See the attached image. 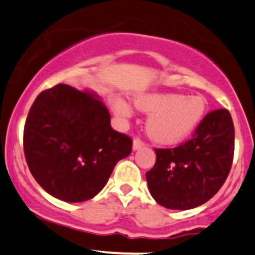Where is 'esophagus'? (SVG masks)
Instances as JSON below:
<instances>
[{
    "instance_id": "esophagus-1",
    "label": "esophagus",
    "mask_w": 255,
    "mask_h": 255,
    "mask_svg": "<svg viewBox=\"0 0 255 255\" xmlns=\"http://www.w3.org/2000/svg\"><path fill=\"white\" fill-rule=\"evenodd\" d=\"M141 146H144V141L139 138H134V140H133V150L140 149Z\"/></svg>"
}]
</instances>
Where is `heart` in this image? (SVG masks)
I'll use <instances>...</instances> for the list:
<instances>
[{
  "label": "heart",
  "instance_id": "obj_1",
  "mask_svg": "<svg viewBox=\"0 0 255 255\" xmlns=\"http://www.w3.org/2000/svg\"><path fill=\"white\" fill-rule=\"evenodd\" d=\"M115 114L122 120H129L133 110L125 99L111 101ZM135 105L145 114L146 132L160 144H175L195 129L205 114V103L199 96L184 98L179 94H145L135 99Z\"/></svg>",
  "mask_w": 255,
  "mask_h": 255
}]
</instances>
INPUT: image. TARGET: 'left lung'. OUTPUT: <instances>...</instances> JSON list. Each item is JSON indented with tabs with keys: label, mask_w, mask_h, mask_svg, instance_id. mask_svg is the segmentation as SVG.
Here are the masks:
<instances>
[{
	"label": "left lung",
	"mask_w": 255,
	"mask_h": 255,
	"mask_svg": "<svg viewBox=\"0 0 255 255\" xmlns=\"http://www.w3.org/2000/svg\"><path fill=\"white\" fill-rule=\"evenodd\" d=\"M155 152L156 162L145 173L152 198L176 210L204 204L225 183L234 161L235 127L229 110L209 112L189 140Z\"/></svg>",
	"instance_id": "1"
}]
</instances>
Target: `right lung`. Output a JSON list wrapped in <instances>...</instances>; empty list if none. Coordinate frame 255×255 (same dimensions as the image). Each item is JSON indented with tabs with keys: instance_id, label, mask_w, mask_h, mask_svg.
<instances>
[{
	"instance_id": "right-lung-1",
	"label": "right lung",
	"mask_w": 255,
	"mask_h": 255,
	"mask_svg": "<svg viewBox=\"0 0 255 255\" xmlns=\"http://www.w3.org/2000/svg\"><path fill=\"white\" fill-rule=\"evenodd\" d=\"M110 119L98 96L69 85L37 95L23 146L31 175L49 194L79 203L105 187L116 163L132 152V138L112 129Z\"/></svg>"
}]
</instances>
